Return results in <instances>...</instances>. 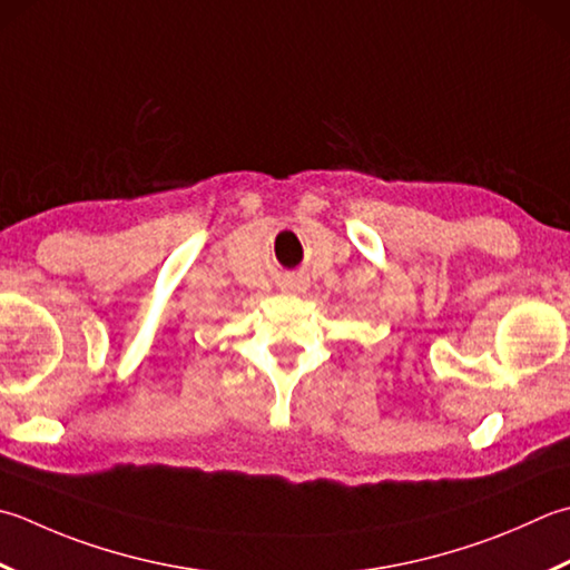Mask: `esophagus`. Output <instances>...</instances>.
<instances>
[{"label": "esophagus", "mask_w": 570, "mask_h": 570, "mask_svg": "<svg viewBox=\"0 0 570 570\" xmlns=\"http://www.w3.org/2000/svg\"><path fill=\"white\" fill-rule=\"evenodd\" d=\"M286 288H292V292H301V288H304V284H301V282H288Z\"/></svg>", "instance_id": "obj_1"}]
</instances>
